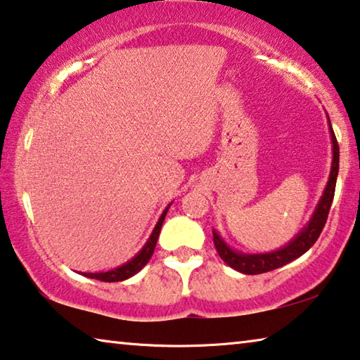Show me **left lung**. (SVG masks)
Returning <instances> with one entry per match:
<instances>
[{"label": "left lung", "mask_w": 360, "mask_h": 360, "mask_svg": "<svg viewBox=\"0 0 360 360\" xmlns=\"http://www.w3.org/2000/svg\"><path fill=\"white\" fill-rule=\"evenodd\" d=\"M330 133H332V142H333V162H332V171H330V179L328 184L325 187V192L321 198V202L317 205L316 213H314L312 219L309 221L303 232L298 233V237H295V240L290 242L287 247H283L277 252L266 253V255H242L231 250L227 245L221 240V237L213 231V242L216 247V252L219 253L221 259L229 264L233 269L242 272V274H262L282 267L293 259L300 258L301 255H304L314 243L317 242L319 236L323 229L325 222H327L330 207H332L333 195H335V187H336V176H338L340 168V147L336 136L330 124Z\"/></svg>", "instance_id": "1"}]
</instances>
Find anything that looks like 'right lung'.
Wrapping results in <instances>:
<instances>
[{
  "mask_svg": "<svg viewBox=\"0 0 360 360\" xmlns=\"http://www.w3.org/2000/svg\"><path fill=\"white\" fill-rule=\"evenodd\" d=\"M168 208L163 211L162 218L158 219L155 229H153L152 236L149 238V242L146 243V247L141 250V252L138 253V256H134V258L131 259L129 262H127V264L120 266V267H117V269H113V271L98 272V274H86V272H84L83 276H86L89 278H96V281H102V282H122V281H127V278H129V277H133L136 272H139L142 267H144L147 262H149L150 256L153 255V250H155V245H157L158 236H160V229H162L163 219H165V216H167Z\"/></svg>",
  "mask_w": 360,
  "mask_h": 360,
  "instance_id": "add662e5",
  "label": "right lung"
}]
</instances>
